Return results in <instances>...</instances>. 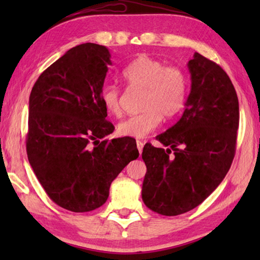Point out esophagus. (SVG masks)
I'll use <instances>...</instances> for the list:
<instances>
[{
    "label": "esophagus",
    "instance_id": "34e87169",
    "mask_svg": "<svg viewBox=\"0 0 260 260\" xmlns=\"http://www.w3.org/2000/svg\"><path fill=\"white\" fill-rule=\"evenodd\" d=\"M143 146H144V143L142 142V141H136V147H138V149H139V151H140V153L142 152V149H143Z\"/></svg>",
    "mask_w": 260,
    "mask_h": 260
}]
</instances>
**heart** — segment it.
<instances>
[{
    "label": "heart",
    "mask_w": 260,
    "mask_h": 260,
    "mask_svg": "<svg viewBox=\"0 0 260 260\" xmlns=\"http://www.w3.org/2000/svg\"><path fill=\"white\" fill-rule=\"evenodd\" d=\"M121 79L129 88L144 89L143 112L132 116L118 125V134L143 139L159 126L161 117L172 119L182 111L188 93L186 73L177 67H166L164 61L140 55L122 70ZM104 109L112 117L121 116L120 91L107 85L100 94Z\"/></svg>",
    "instance_id": "1"
}]
</instances>
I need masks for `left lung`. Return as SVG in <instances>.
Wrapping results in <instances>:
<instances>
[{
	"instance_id": "obj_1",
	"label": "left lung",
	"mask_w": 260,
	"mask_h": 260,
	"mask_svg": "<svg viewBox=\"0 0 260 260\" xmlns=\"http://www.w3.org/2000/svg\"><path fill=\"white\" fill-rule=\"evenodd\" d=\"M188 70L191 86L182 117L156 138L169 148L148 143L142 152V200L162 215L199 206L221 183L235 155L240 111L230 77L199 52Z\"/></svg>"
}]
</instances>
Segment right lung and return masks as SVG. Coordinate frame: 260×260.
Returning a JSON list of instances; mask_svg holds the SVG:
<instances>
[{
  "label": "right lung",
  "mask_w": 260,
  "mask_h": 260,
  "mask_svg": "<svg viewBox=\"0 0 260 260\" xmlns=\"http://www.w3.org/2000/svg\"><path fill=\"white\" fill-rule=\"evenodd\" d=\"M107 47L82 43L45 70L28 102L26 150L47 195L60 208L89 212L102 206L111 182L139 157L135 140H102L114 126L101 102Z\"/></svg>",
  "instance_id": "obj_1"
}]
</instances>
